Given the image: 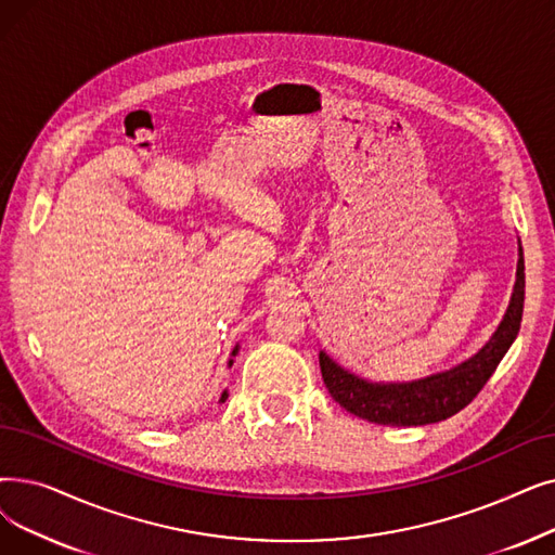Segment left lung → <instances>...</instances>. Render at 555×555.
<instances>
[{"mask_svg": "<svg viewBox=\"0 0 555 555\" xmlns=\"http://www.w3.org/2000/svg\"><path fill=\"white\" fill-rule=\"evenodd\" d=\"M524 254L519 247L517 281L508 310L486 347L447 372L408 383H372L360 378L320 351L322 378L331 397L351 415L383 426H424L461 413L483 390L521 326Z\"/></svg>", "mask_w": 555, "mask_h": 555, "instance_id": "8db88e82", "label": "left lung"}]
</instances>
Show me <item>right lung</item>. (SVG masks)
Returning <instances> with one entry per match:
<instances>
[{"mask_svg": "<svg viewBox=\"0 0 555 555\" xmlns=\"http://www.w3.org/2000/svg\"><path fill=\"white\" fill-rule=\"evenodd\" d=\"M235 353H237V345H235V349H233V353H231V356H235ZM231 365H233V358L229 360V367H231ZM227 397H229V395H227V390H224V392H222V397H220V401H227Z\"/></svg>", "mask_w": 555, "mask_h": 555, "instance_id": "right-lung-1", "label": "right lung"}]
</instances>
